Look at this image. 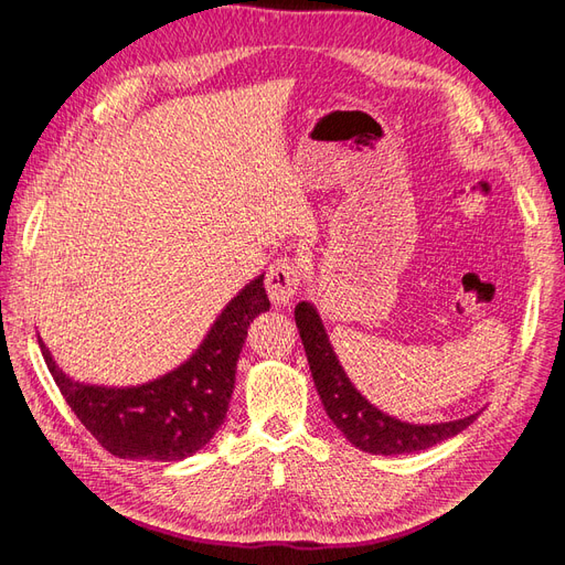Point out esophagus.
Returning <instances> with one entry per match:
<instances>
[{
    "mask_svg": "<svg viewBox=\"0 0 565 565\" xmlns=\"http://www.w3.org/2000/svg\"><path fill=\"white\" fill-rule=\"evenodd\" d=\"M303 264L297 256H280L266 273V292L276 306H287L299 292Z\"/></svg>",
    "mask_w": 565,
    "mask_h": 565,
    "instance_id": "esophagus-1",
    "label": "esophagus"
}]
</instances>
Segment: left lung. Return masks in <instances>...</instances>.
Segmentation results:
<instances>
[{
    "mask_svg": "<svg viewBox=\"0 0 565 565\" xmlns=\"http://www.w3.org/2000/svg\"><path fill=\"white\" fill-rule=\"evenodd\" d=\"M295 320L306 358H309L311 377L324 405V413H328L332 424L358 450L370 455L419 452L465 431L481 415V409H478V413L461 419L413 424L382 413L377 405H372L353 386L349 374L341 367L316 306L309 301H299L295 309Z\"/></svg>",
    "mask_w": 565,
    "mask_h": 565,
    "instance_id": "obj_1",
    "label": "left lung"
}]
</instances>
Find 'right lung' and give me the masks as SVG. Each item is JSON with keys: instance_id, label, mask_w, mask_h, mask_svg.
<instances>
[{"instance_id": "obj_1", "label": "right lung", "mask_w": 565, "mask_h": 565, "mask_svg": "<svg viewBox=\"0 0 565 565\" xmlns=\"http://www.w3.org/2000/svg\"><path fill=\"white\" fill-rule=\"evenodd\" d=\"M270 309L264 276L221 311L195 353L139 386H98L67 377L38 334L46 367L77 419L110 455L179 461L202 450L226 419L249 322Z\"/></svg>"}]
</instances>
